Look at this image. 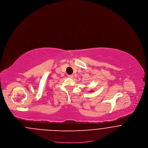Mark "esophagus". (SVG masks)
<instances>
[{
  "label": "esophagus",
  "instance_id": "obj_1",
  "mask_svg": "<svg viewBox=\"0 0 148 148\" xmlns=\"http://www.w3.org/2000/svg\"><path fill=\"white\" fill-rule=\"evenodd\" d=\"M69 78H73V75H69L68 76Z\"/></svg>",
  "mask_w": 148,
  "mask_h": 148
}]
</instances>
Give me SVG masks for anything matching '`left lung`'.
<instances>
[{
  "mask_svg": "<svg viewBox=\"0 0 148 148\" xmlns=\"http://www.w3.org/2000/svg\"><path fill=\"white\" fill-rule=\"evenodd\" d=\"M91 92H92V91H91Z\"/></svg>",
  "mask_w": 148,
  "mask_h": 148,
  "instance_id": "1",
  "label": "left lung"
}]
</instances>
